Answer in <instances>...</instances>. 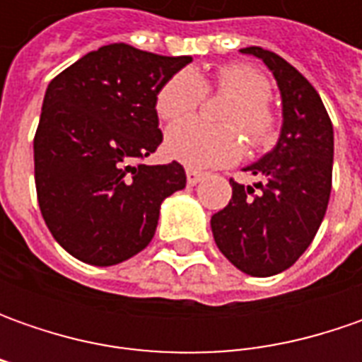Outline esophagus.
Returning <instances> with one entry per match:
<instances>
[{
  "label": "esophagus",
  "mask_w": 362,
  "mask_h": 362,
  "mask_svg": "<svg viewBox=\"0 0 362 362\" xmlns=\"http://www.w3.org/2000/svg\"><path fill=\"white\" fill-rule=\"evenodd\" d=\"M185 175H187V183H189V185H197V183L202 181L203 177H205V175H203L202 171H195V169H187V171H185Z\"/></svg>",
  "instance_id": "esophagus-1"
}]
</instances>
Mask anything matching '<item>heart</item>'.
Returning a JSON list of instances; mask_svg holds the SVG:
<instances>
[{
  "label": "heart",
  "mask_w": 362,
  "mask_h": 362,
  "mask_svg": "<svg viewBox=\"0 0 362 362\" xmlns=\"http://www.w3.org/2000/svg\"><path fill=\"white\" fill-rule=\"evenodd\" d=\"M207 86L236 96L226 122L240 127L254 146L270 145L276 134V117L268 105L272 86L268 78L247 64H226L209 84L195 70L185 68L169 78L157 94V112L163 120H180L204 100ZM171 159L193 169L230 165L242 157L243 141L233 127H211L192 119L173 124L165 136Z\"/></svg>",
  "instance_id": "obj_1"
}]
</instances>
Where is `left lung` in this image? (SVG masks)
<instances>
[{
  "instance_id": "left-lung-1",
  "label": "left lung",
  "mask_w": 362,
  "mask_h": 362,
  "mask_svg": "<svg viewBox=\"0 0 362 362\" xmlns=\"http://www.w3.org/2000/svg\"><path fill=\"white\" fill-rule=\"evenodd\" d=\"M268 66L282 96L278 143L243 171L257 183L231 179L230 203L211 217L217 247L243 274L266 278L288 270L313 243L332 187L334 132L314 86L270 49H240Z\"/></svg>"
}]
</instances>
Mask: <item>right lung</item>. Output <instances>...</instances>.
Wrapping results in <instances>:
<instances>
[{
  "mask_svg": "<svg viewBox=\"0 0 362 362\" xmlns=\"http://www.w3.org/2000/svg\"><path fill=\"white\" fill-rule=\"evenodd\" d=\"M191 56L108 44L46 88L34 136L35 191L54 240L80 262L115 266L153 240L160 203L185 187V169L132 165L163 143L160 86Z\"/></svg>",
  "mask_w": 362,
  "mask_h": 362,
  "instance_id": "obj_1",
  "label": "right lung"
}]
</instances>
